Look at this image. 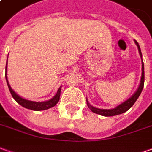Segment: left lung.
Instances as JSON below:
<instances>
[{
    "label": "left lung",
    "mask_w": 152,
    "mask_h": 152,
    "mask_svg": "<svg viewBox=\"0 0 152 152\" xmlns=\"http://www.w3.org/2000/svg\"><path fill=\"white\" fill-rule=\"evenodd\" d=\"M134 42L136 44V45L137 47V50H138V53L140 54L141 58H142V52H141L140 46L137 43L136 40H134ZM144 86V64L143 62H142V76H141V80H140V84L137 87V90L134 92V94L133 95L131 96L129 99H128L127 100H125L124 102H123L122 103H121L120 105H118L117 107H115V108L112 109H100L97 108L95 107H93L92 105L89 104L88 99H86L87 101V105L89 107V108L93 112H94L96 114L101 115H103V116H113V115H120L124 113V112H127L129 109L132 106L134 105V102L137 101V99H138V97L142 93V90L143 89Z\"/></svg>",
    "instance_id": "left-lung-1"
}]
</instances>
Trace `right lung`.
Instances as JSON below:
<instances>
[{
	"label": "right lung",
	"mask_w": 152,
	"mask_h": 152,
	"mask_svg": "<svg viewBox=\"0 0 152 152\" xmlns=\"http://www.w3.org/2000/svg\"><path fill=\"white\" fill-rule=\"evenodd\" d=\"M7 61H8V58H7ZM7 63H8L6 62V66H5V79H6L7 86H8V88L10 89V91L12 97L14 98V99L18 102L19 105H21L22 107H23L25 108L33 110V111H43V110H46V109L53 107L58 102L60 98V93H61V86L59 87V89H58L56 94L53 96L52 99H50V100H47V101H44V102L30 101V100H28V99H23L22 97L17 94L13 90L8 81V78H7Z\"/></svg>",
	"instance_id": "1"
}]
</instances>
